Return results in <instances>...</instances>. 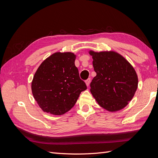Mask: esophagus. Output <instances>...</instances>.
Instances as JSON below:
<instances>
[{"mask_svg": "<svg viewBox=\"0 0 158 158\" xmlns=\"http://www.w3.org/2000/svg\"><path fill=\"white\" fill-rule=\"evenodd\" d=\"M90 81H91V79L90 78H88V79H87L86 80H85V84H86V85L87 86H89V83H90Z\"/></svg>", "mask_w": 158, "mask_h": 158, "instance_id": "34e87169", "label": "esophagus"}]
</instances>
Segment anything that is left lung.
<instances>
[{
    "mask_svg": "<svg viewBox=\"0 0 158 158\" xmlns=\"http://www.w3.org/2000/svg\"><path fill=\"white\" fill-rule=\"evenodd\" d=\"M93 66L96 76L90 84V92L99 106L110 112L125 107L138 88V79L131 63L118 52H95Z\"/></svg>",
    "mask_w": 158,
    "mask_h": 158,
    "instance_id": "1",
    "label": "left lung"
}]
</instances>
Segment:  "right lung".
<instances>
[{"mask_svg":"<svg viewBox=\"0 0 158 158\" xmlns=\"http://www.w3.org/2000/svg\"><path fill=\"white\" fill-rule=\"evenodd\" d=\"M71 52H56L42 62L33 76L31 92L44 112L61 115L77 102L80 93L87 89L80 78Z\"/></svg>","mask_w":158,"mask_h":158,"instance_id":"add662e5","label":"right lung"}]
</instances>
